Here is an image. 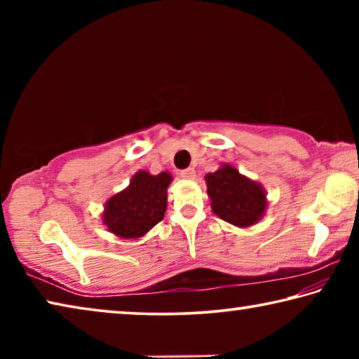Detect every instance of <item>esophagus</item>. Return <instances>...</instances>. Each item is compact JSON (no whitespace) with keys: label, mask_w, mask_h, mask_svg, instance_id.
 I'll list each match as a JSON object with an SVG mask.
<instances>
[{"label":"esophagus","mask_w":359,"mask_h":359,"mask_svg":"<svg viewBox=\"0 0 359 359\" xmlns=\"http://www.w3.org/2000/svg\"><path fill=\"white\" fill-rule=\"evenodd\" d=\"M180 177L182 179H187V180H193L196 177V172H194L193 168H187L184 171H180Z\"/></svg>","instance_id":"1"}]
</instances>
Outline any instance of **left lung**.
I'll return each mask as SVG.
<instances>
[{
    "instance_id": "8db88e82",
    "label": "left lung",
    "mask_w": 359,
    "mask_h": 359,
    "mask_svg": "<svg viewBox=\"0 0 359 359\" xmlns=\"http://www.w3.org/2000/svg\"><path fill=\"white\" fill-rule=\"evenodd\" d=\"M210 208L214 214L234 226L248 228L258 223L267 208L264 188L239 174L231 165H223L205 175Z\"/></svg>"
}]
</instances>
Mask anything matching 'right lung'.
Masks as SVG:
<instances>
[{
    "instance_id": "add662e5",
    "label": "right lung",
    "mask_w": 359,
    "mask_h": 359,
    "mask_svg": "<svg viewBox=\"0 0 359 359\" xmlns=\"http://www.w3.org/2000/svg\"><path fill=\"white\" fill-rule=\"evenodd\" d=\"M171 180V174L166 171L158 175L136 172L125 190L107 199L102 223L121 239L142 238L165 217Z\"/></svg>"
}]
</instances>
